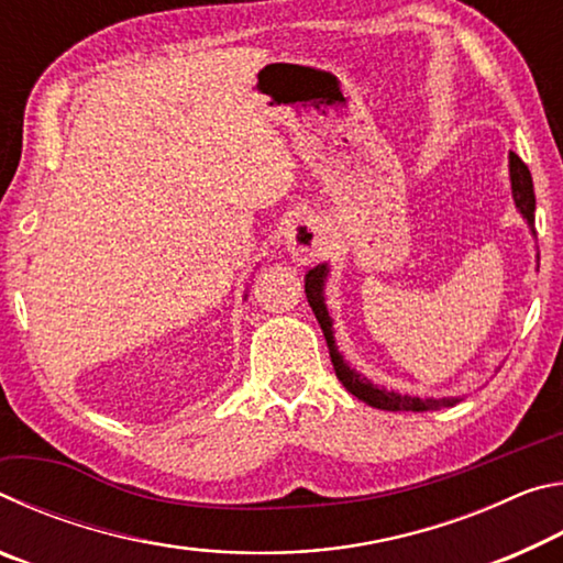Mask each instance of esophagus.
Masks as SVG:
<instances>
[{
	"instance_id": "34e87169",
	"label": "esophagus",
	"mask_w": 563,
	"mask_h": 563,
	"mask_svg": "<svg viewBox=\"0 0 563 563\" xmlns=\"http://www.w3.org/2000/svg\"><path fill=\"white\" fill-rule=\"evenodd\" d=\"M328 238L325 228L316 216H298L285 225V247L292 255L295 263L308 265L316 258H320L325 251Z\"/></svg>"
}]
</instances>
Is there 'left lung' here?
Here are the masks:
<instances>
[{"mask_svg": "<svg viewBox=\"0 0 563 563\" xmlns=\"http://www.w3.org/2000/svg\"><path fill=\"white\" fill-rule=\"evenodd\" d=\"M509 180H511V198L517 211L521 213L523 221L531 228V235H537L533 231V211H537V198H533V180L531 174L523 161L509 151ZM330 275V265L320 263L316 268H310L305 273V295H308V302L312 312L322 328V335H325L328 350H330V360L332 367H335V375L350 395H355L362 402L377 409H387V412H405V409H412V412H427V409H442V407H452L460 402L462 397H409V395H399L395 389H385L379 385H373L365 375H360L357 369H352L347 365V360L342 357V352L335 345V330H332V318L328 312L325 305V283Z\"/></svg>", "mask_w": 563, "mask_h": 563, "instance_id": "left-lung-1", "label": "left lung"}]
</instances>
